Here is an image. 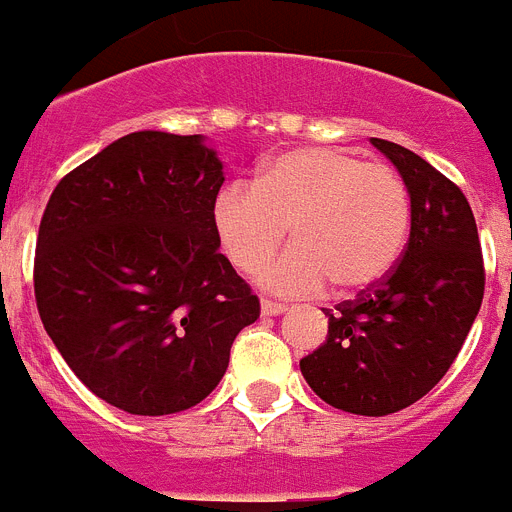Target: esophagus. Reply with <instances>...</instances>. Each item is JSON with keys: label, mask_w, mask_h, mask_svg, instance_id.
<instances>
[{"label": "esophagus", "mask_w": 512, "mask_h": 512, "mask_svg": "<svg viewBox=\"0 0 512 512\" xmlns=\"http://www.w3.org/2000/svg\"><path fill=\"white\" fill-rule=\"evenodd\" d=\"M287 310L284 302H274V300H261V315H282Z\"/></svg>", "instance_id": "34e87169"}]
</instances>
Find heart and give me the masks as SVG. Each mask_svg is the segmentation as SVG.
<instances>
[{
  "instance_id": "obj_1",
  "label": "heart",
  "mask_w": 512,
  "mask_h": 512,
  "mask_svg": "<svg viewBox=\"0 0 512 512\" xmlns=\"http://www.w3.org/2000/svg\"><path fill=\"white\" fill-rule=\"evenodd\" d=\"M413 223L410 189L395 169L338 148H295L253 184L235 182L212 207L217 243L243 274L259 269L292 235L295 246L261 269L279 295H318L336 284L359 292L400 261Z\"/></svg>"
}]
</instances>
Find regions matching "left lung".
<instances>
[{
	"label": "left lung",
	"instance_id": "8db88e82",
	"mask_svg": "<svg viewBox=\"0 0 512 512\" xmlns=\"http://www.w3.org/2000/svg\"><path fill=\"white\" fill-rule=\"evenodd\" d=\"M410 189V241L395 269L356 300L325 310V343L300 361L328 405L390 415L441 382L485 295V261L467 197L425 158L372 138Z\"/></svg>",
	"mask_w": 512,
	"mask_h": 512
}]
</instances>
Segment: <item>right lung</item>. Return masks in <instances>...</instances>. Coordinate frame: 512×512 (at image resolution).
Returning a JSON list of instances; mask_svg holds the SVG:
<instances>
[{"mask_svg":"<svg viewBox=\"0 0 512 512\" xmlns=\"http://www.w3.org/2000/svg\"><path fill=\"white\" fill-rule=\"evenodd\" d=\"M223 164L200 135L140 130L63 176L35 246L40 320L71 372L133 415L205 400L259 297L220 253Z\"/></svg>","mask_w":512,"mask_h":512,"instance_id":"add662e5","label":"right lung"}]
</instances>
